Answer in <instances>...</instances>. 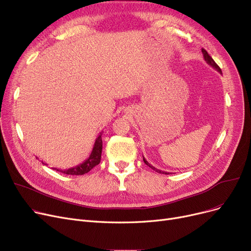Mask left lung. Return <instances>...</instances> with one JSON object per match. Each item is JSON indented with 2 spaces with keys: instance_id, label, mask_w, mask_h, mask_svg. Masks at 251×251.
<instances>
[{
  "instance_id": "8db88e82",
  "label": "left lung",
  "mask_w": 251,
  "mask_h": 251,
  "mask_svg": "<svg viewBox=\"0 0 251 251\" xmlns=\"http://www.w3.org/2000/svg\"><path fill=\"white\" fill-rule=\"evenodd\" d=\"M201 52H202V54H203V59H205V61L210 65V66H212L213 68H214V69H216L219 73H221V69L219 68V66H218V65L214 62V60H213L211 57H210V54L205 50H203V49H201ZM143 159H144V162L148 165V166H150V168L152 169V170H154L155 172H157V173H159V174H165V175H170L171 173H168V172H162V171H160V170H158V169H156L155 168V166H153V165H151L149 162H148L146 159H145V157L143 156Z\"/></svg>"
}]
</instances>
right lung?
I'll return each mask as SVG.
<instances>
[{"mask_svg": "<svg viewBox=\"0 0 251 251\" xmlns=\"http://www.w3.org/2000/svg\"><path fill=\"white\" fill-rule=\"evenodd\" d=\"M102 132H100V134L98 135V137L96 138L94 147H93V150L90 154V156L88 158L83 161L82 163L76 165V166H73V168L67 169V170H57L54 169L53 170H57L58 172H61L63 174H66V175H85L87 173H89L94 166H96L97 164H99L100 159H101V152H102ZM43 164H45L42 161Z\"/></svg>", "mask_w": 251, "mask_h": 251, "instance_id": "obj_1", "label": "right lung"}]
</instances>
